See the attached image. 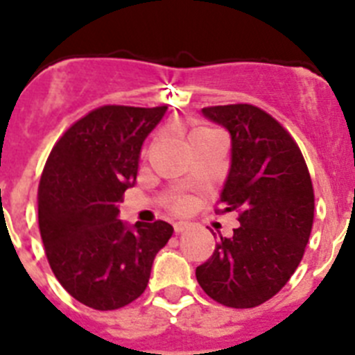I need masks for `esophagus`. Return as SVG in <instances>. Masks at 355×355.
<instances>
[{"label": "esophagus", "mask_w": 355, "mask_h": 355, "mask_svg": "<svg viewBox=\"0 0 355 355\" xmlns=\"http://www.w3.org/2000/svg\"><path fill=\"white\" fill-rule=\"evenodd\" d=\"M173 228H175V233H182V232H185V230H189L191 225L185 221H178V223H175Z\"/></svg>", "instance_id": "1"}]
</instances>
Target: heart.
Returning <instances> with one entry per match:
<instances>
[{
    "mask_svg": "<svg viewBox=\"0 0 355 355\" xmlns=\"http://www.w3.org/2000/svg\"><path fill=\"white\" fill-rule=\"evenodd\" d=\"M205 132H210V130L209 129H196V130H193V132H191V136H189V139L196 138V136H200V134H205ZM178 205H184V201H180Z\"/></svg>",
    "mask_w": 355,
    "mask_h": 355,
    "instance_id": "b5f03b06",
    "label": "heart"
}]
</instances>
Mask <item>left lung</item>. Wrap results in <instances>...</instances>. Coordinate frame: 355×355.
Segmentation results:
<instances>
[{"instance_id": "left-lung-1", "label": "left lung", "mask_w": 355, "mask_h": 355, "mask_svg": "<svg viewBox=\"0 0 355 355\" xmlns=\"http://www.w3.org/2000/svg\"><path fill=\"white\" fill-rule=\"evenodd\" d=\"M232 138L221 212H239L232 237L219 233L196 279L214 301L254 308L276 295L301 263L315 196L301 150L270 114L251 104L201 110Z\"/></svg>"}]
</instances>
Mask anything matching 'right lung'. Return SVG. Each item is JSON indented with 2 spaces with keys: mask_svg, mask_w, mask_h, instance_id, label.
Wrapping results in <instances>:
<instances>
[{
  "mask_svg": "<svg viewBox=\"0 0 355 355\" xmlns=\"http://www.w3.org/2000/svg\"><path fill=\"white\" fill-rule=\"evenodd\" d=\"M168 107L104 106L81 118L51 150L38 187V226L56 279L76 301L107 311L136 301L166 221L127 225L118 203L136 184L139 155Z\"/></svg>",
  "mask_w": 355,
  "mask_h": 355,
  "instance_id": "right-lung-1",
  "label": "right lung"
}]
</instances>
